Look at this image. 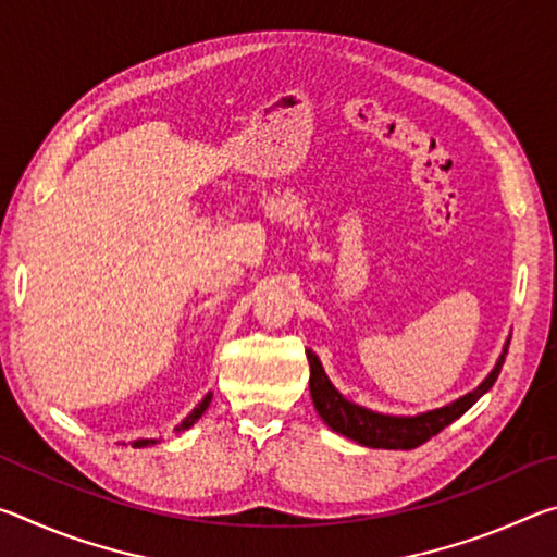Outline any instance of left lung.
I'll list each match as a JSON object with an SVG mask.
<instances>
[{"mask_svg": "<svg viewBox=\"0 0 557 557\" xmlns=\"http://www.w3.org/2000/svg\"><path fill=\"white\" fill-rule=\"evenodd\" d=\"M508 351V342L504 346L502 356L494 366V371L486 375V379L479 383V388H474L467 395H461L459 400L442 405L437 410H428L420 414H383V412H373L369 408H361L351 400H346L342 393H338L332 381L326 379V373L319 363L317 354L307 351L309 358V391H312V400L317 412L322 414V420L329 428L338 435H344L348 440L358 442V445L366 447H375V449H414L420 445H425L430 437H435L437 432L451 425L457 418H461L471 405H474L482 395L492 388L496 383L498 373H502L504 358Z\"/></svg>", "mask_w": 557, "mask_h": 557, "instance_id": "8db88e82", "label": "left lung"}]
</instances>
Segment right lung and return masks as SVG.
<instances>
[{"mask_svg": "<svg viewBox=\"0 0 557 557\" xmlns=\"http://www.w3.org/2000/svg\"><path fill=\"white\" fill-rule=\"evenodd\" d=\"M209 403H211V393L209 395H206V398L199 403V405H196V408L191 410V412H188L186 414V420L182 422V425H178L176 428V432H182V430H188V428H191L194 425V422L196 420H199L201 418V414L206 412V408H209ZM154 442L157 440H135V442H132V447H147V445H154Z\"/></svg>", "mask_w": 557, "mask_h": 557, "instance_id": "obj_1", "label": "right lung"}]
</instances>
